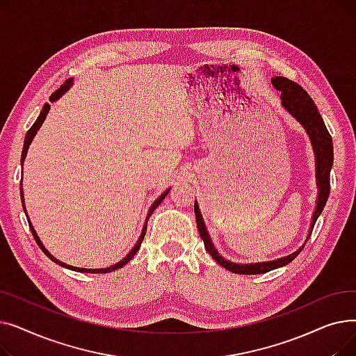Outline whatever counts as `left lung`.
Segmentation results:
<instances>
[{"instance_id": "8db88e82", "label": "left lung", "mask_w": 356, "mask_h": 356, "mask_svg": "<svg viewBox=\"0 0 356 356\" xmlns=\"http://www.w3.org/2000/svg\"><path fill=\"white\" fill-rule=\"evenodd\" d=\"M271 83L275 88V90L282 92V106L289 112V114L300 124L306 134L310 138L313 153H314V164H316V186H317V199H316V208L313 211V216L310 220L309 235L305 241L310 238V234L314 228V223L317 218L323 212L325 204L329 197L330 192V168L333 164V143L329 131L323 122L322 115L317 111L313 99L310 98L309 93L296 82L283 78V76H274L271 78ZM195 215L197 222V229L200 234V238L203 239V244L207 251L212 255V258L216 261L219 266L227 268L235 274H264L271 270L284 267L290 264L291 261L300 254V251L305 248V244L298 247L294 252L277 258L273 261H263V263H251V264H239L232 263V261L223 258L218 250L215 248L212 238L208 232L207 225H204L203 216L199 211V204L195 200Z\"/></svg>"}]
</instances>
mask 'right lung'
<instances>
[{"instance_id": "obj_1", "label": "right lung", "mask_w": 356, "mask_h": 356, "mask_svg": "<svg viewBox=\"0 0 356 356\" xmlns=\"http://www.w3.org/2000/svg\"><path fill=\"white\" fill-rule=\"evenodd\" d=\"M72 85H73V79L70 78V79H67L58 90H54L53 93H51V97H50V102H56L58 99H60L65 93L72 88ZM49 111H50V104H44L43 105V109L40 111V115L37 117V120H35V122L31 125V128L27 131V134H26V138H24V147H23V153H22V165H23V163H24V160H26V156H27V152H29V147H30V144H31V141H33V138L35 137V134H37V131L40 129V127L43 125V122H44V120H46V117H47V114H49ZM168 192H170V188L168 189H165L156 200H154V203L152 204V207H149V209H148V212H147V218H145V222H144V225H143V229H141V235H140V238L137 239V242H136V245L131 248V251L122 258V259H120L118 263H115V264H112V266H109V267H105V268H81V267H73V266H69V264H65V263H62V261H59L58 258H54L46 248H44V245H43V242H42V239L39 238V235H37V232H35V229H34V227L31 225V222H30V218H29V215H27V209H26V203H24V192H23V183L20 181V195H22V203H23V209H24V212H26V216H27V220H29V227H30V229H31V234H33V236H34V239H35V242L37 244H39V247H40V250L53 261V263H56V264H59V266H62V267H65V268H67V270H72V271H78V273H93V274H102V273H111V271H115V270H118V268H121V267H124L129 259H133V257L137 254V251L140 250V247H141V242H143V239H144V236H145V232H147V220H148V218L152 216V213L154 212V209L159 207V204L161 203V200L168 195Z\"/></svg>"}]
</instances>
